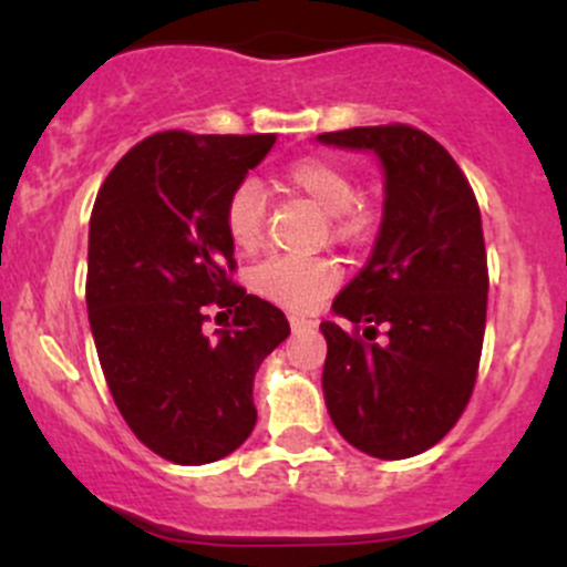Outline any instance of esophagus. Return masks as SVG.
<instances>
[{
	"label": "esophagus",
	"mask_w": 567,
	"mask_h": 567,
	"mask_svg": "<svg viewBox=\"0 0 567 567\" xmlns=\"http://www.w3.org/2000/svg\"><path fill=\"white\" fill-rule=\"evenodd\" d=\"M288 320H290V329H293V331H310V329H316V326H318V320L305 318V316H290Z\"/></svg>",
	"instance_id": "1"
}]
</instances>
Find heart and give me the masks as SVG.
I'll use <instances>...</instances> for the list:
<instances>
[{
    "label": "heart",
    "instance_id": "1",
    "mask_svg": "<svg viewBox=\"0 0 567 567\" xmlns=\"http://www.w3.org/2000/svg\"><path fill=\"white\" fill-rule=\"evenodd\" d=\"M282 183L293 194L310 199L320 214L331 216L334 236L342 241L359 238L368 230V214L353 205L357 183L342 164L320 156L299 158L285 169ZM225 227L238 249L251 251L260 247L266 205H262V192L255 181H244L233 188L225 205ZM337 279H340V268L326 257L277 255L262 260L251 271V288L274 305L307 312L318 307V301L334 288Z\"/></svg>",
    "mask_w": 567,
    "mask_h": 567
}]
</instances>
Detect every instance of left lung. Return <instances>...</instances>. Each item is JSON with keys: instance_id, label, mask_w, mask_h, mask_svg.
Returning <instances> with one entry per match:
<instances>
[{"instance_id": "obj_1", "label": "left lung", "mask_w": 567, "mask_h": 567, "mask_svg": "<svg viewBox=\"0 0 567 567\" xmlns=\"http://www.w3.org/2000/svg\"><path fill=\"white\" fill-rule=\"evenodd\" d=\"M370 151L384 173V210L362 271L323 320V398L348 444L381 461L425 453L468 403L483 351L488 266L472 186L433 136L411 125H362L316 136ZM379 328L388 340L375 343Z\"/></svg>"}]
</instances>
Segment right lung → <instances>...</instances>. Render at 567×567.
<instances>
[{"instance_id": "add662e5", "label": "right lung", "mask_w": 567, "mask_h": 567, "mask_svg": "<svg viewBox=\"0 0 567 567\" xmlns=\"http://www.w3.org/2000/svg\"><path fill=\"white\" fill-rule=\"evenodd\" d=\"M274 142L147 136L109 173L90 216L87 312L109 392L136 439L181 466L247 442L257 368L290 334L282 310L227 279V197ZM208 306L231 312L230 330L204 334Z\"/></svg>"}]
</instances>
